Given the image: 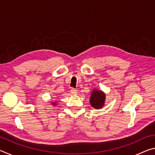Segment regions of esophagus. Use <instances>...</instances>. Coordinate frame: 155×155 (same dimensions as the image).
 I'll use <instances>...</instances> for the list:
<instances>
[{
    "label": "esophagus",
    "instance_id": "1",
    "mask_svg": "<svg viewBox=\"0 0 155 155\" xmlns=\"http://www.w3.org/2000/svg\"><path fill=\"white\" fill-rule=\"evenodd\" d=\"M71 91L72 94H75L77 93V89H75V88H72L71 91Z\"/></svg>",
    "mask_w": 155,
    "mask_h": 155
}]
</instances>
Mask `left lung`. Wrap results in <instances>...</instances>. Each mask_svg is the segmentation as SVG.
<instances>
[{"mask_svg": "<svg viewBox=\"0 0 155 155\" xmlns=\"http://www.w3.org/2000/svg\"><path fill=\"white\" fill-rule=\"evenodd\" d=\"M104 101H105V94L97 89L94 90L90 97L91 107L95 109H101L104 105Z\"/></svg>", "mask_w": 155, "mask_h": 155, "instance_id": "left-lung-1", "label": "left lung"}]
</instances>
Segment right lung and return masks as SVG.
I'll return each mask as SVG.
<instances>
[{
  "label": "right lung",
  "mask_w": 155,
  "mask_h": 155,
  "mask_svg": "<svg viewBox=\"0 0 155 155\" xmlns=\"http://www.w3.org/2000/svg\"><path fill=\"white\" fill-rule=\"evenodd\" d=\"M52 104H53V105H55V104H56V103H52Z\"/></svg>",
  "instance_id": "obj_1"
}]
</instances>
